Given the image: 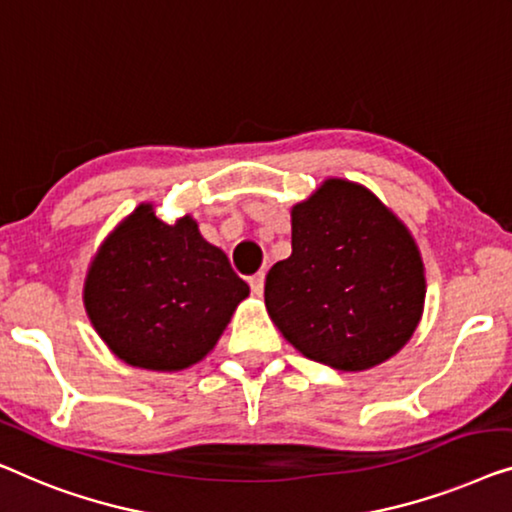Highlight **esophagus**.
<instances>
[{
    "label": "esophagus",
    "mask_w": 512,
    "mask_h": 512,
    "mask_svg": "<svg viewBox=\"0 0 512 512\" xmlns=\"http://www.w3.org/2000/svg\"><path fill=\"white\" fill-rule=\"evenodd\" d=\"M264 271H259V273H255V276H250V290H253V294L255 297H262V292H264Z\"/></svg>",
    "instance_id": "34e87169"
}]
</instances>
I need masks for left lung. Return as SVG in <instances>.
Here are the masks:
<instances>
[{
    "label": "left lung",
    "instance_id": "obj_1",
    "mask_svg": "<svg viewBox=\"0 0 512 512\" xmlns=\"http://www.w3.org/2000/svg\"><path fill=\"white\" fill-rule=\"evenodd\" d=\"M264 301L301 355L364 371L413 336L422 259L408 229L366 187L329 178L292 208V255L271 266Z\"/></svg>",
    "mask_w": 512,
    "mask_h": 512
}]
</instances>
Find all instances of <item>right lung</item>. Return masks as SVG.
<instances>
[{"mask_svg":"<svg viewBox=\"0 0 512 512\" xmlns=\"http://www.w3.org/2000/svg\"><path fill=\"white\" fill-rule=\"evenodd\" d=\"M248 292L190 215L164 225L143 204L104 241L83 299L97 334L120 359L178 371L213 350Z\"/></svg>","mask_w":512,"mask_h":512,"instance_id":"obj_1","label":"right lung"}]
</instances>
